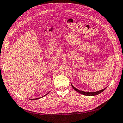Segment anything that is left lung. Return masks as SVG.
Here are the masks:
<instances>
[{
    "instance_id": "1",
    "label": "left lung",
    "mask_w": 123,
    "mask_h": 123,
    "mask_svg": "<svg viewBox=\"0 0 123 123\" xmlns=\"http://www.w3.org/2000/svg\"><path fill=\"white\" fill-rule=\"evenodd\" d=\"M71 86H72L73 88L75 91H76L77 92L79 93L82 94L83 95H85V96H96V95L99 94V93H101L102 92H103L104 90L106 89V88H105L104 89H102L101 90H100V91H96V92H84L83 91H80V90H79L78 89H77L76 88H75L73 85L71 84Z\"/></svg>"
}]
</instances>
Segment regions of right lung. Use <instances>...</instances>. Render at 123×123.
I'll use <instances>...</instances> for the list:
<instances>
[{"mask_svg": "<svg viewBox=\"0 0 123 123\" xmlns=\"http://www.w3.org/2000/svg\"><path fill=\"white\" fill-rule=\"evenodd\" d=\"M48 93H47V94H48ZM47 94H46V95H44V96H42V97H40V98H36V99H33V100H34H34H37V99H40V98H42V97H44L45 96H46V95H47Z\"/></svg>", "mask_w": 123, "mask_h": 123, "instance_id": "add662e5", "label": "right lung"}]
</instances>
